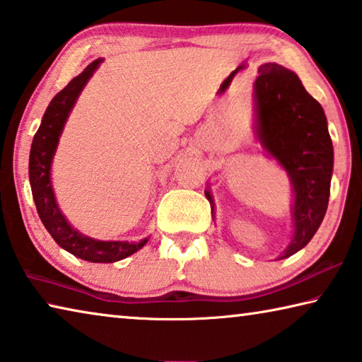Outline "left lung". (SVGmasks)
I'll return each instance as SVG.
<instances>
[{"label": "left lung", "instance_id": "obj_1", "mask_svg": "<svg viewBox=\"0 0 362 362\" xmlns=\"http://www.w3.org/2000/svg\"><path fill=\"white\" fill-rule=\"evenodd\" d=\"M257 134L287 171L293 189V235L279 259L301 250L321 226L329 205L334 146L321 104L292 70L268 62L255 81ZM211 206L210 191H205Z\"/></svg>", "mask_w": 362, "mask_h": 362}]
</instances>
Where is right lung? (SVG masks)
Masks as SVG:
<instances>
[{"instance_id": "obj_1", "label": "right lung", "mask_w": 362, "mask_h": 362, "mask_svg": "<svg viewBox=\"0 0 362 362\" xmlns=\"http://www.w3.org/2000/svg\"><path fill=\"white\" fill-rule=\"evenodd\" d=\"M100 62H103V59H96V61L88 65L62 91H59L47 105L43 120H41V125L32 142L28 177H30L32 194L40 220L45 224L47 233L52 235V239L57 242V245H61L64 250L70 252L75 257L85 259V262L114 263L138 252L139 248L146 245L147 239L139 242H105L83 235L70 226L61 210H59L51 185V163L59 142V136L62 133L76 98L80 96L86 81L91 78V75L99 67Z\"/></svg>"}]
</instances>
